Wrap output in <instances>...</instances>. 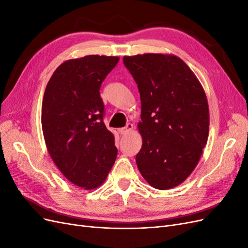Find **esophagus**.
<instances>
[{
  "mask_svg": "<svg viewBox=\"0 0 248 248\" xmlns=\"http://www.w3.org/2000/svg\"><path fill=\"white\" fill-rule=\"evenodd\" d=\"M132 129H133V124L128 123V124H126V126L124 127V128L119 129V132L121 133V134H127V133H129Z\"/></svg>",
  "mask_w": 248,
  "mask_h": 248,
  "instance_id": "34e87169",
  "label": "esophagus"
}]
</instances>
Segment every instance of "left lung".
<instances>
[{
	"label": "left lung",
	"instance_id": "obj_1",
	"mask_svg": "<svg viewBox=\"0 0 248 248\" xmlns=\"http://www.w3.org/2000/svg\"><path fill=\"white\" fill-rule=\"evenodd\" d=\"M141 103L139 170L154 188L184 182L196 169L209 136L206 93L183 60L174 55L125 56Z\"/></svg>",
	"mask_w": 248,
	"mask_h": 248
}]
</instances>
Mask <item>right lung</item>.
<instances>
[{
  "label": "right lung",
  "mask_w": 248,
  "mask_h": 248,
  "mask_svg": "<svg viewBox=\"0 0 248 248\" xmlns=\"http://www.w3.org/2000/svg\"><path fill=\"white\" fill-rule=\"evenodd\" d=\"M118 57L91 55L65 61L44 91L41 124L47 151L60 171L85 189L99 187L114 166L115 137L103 122L100 87Z\"/></svg>",
  "instance_id": "add662e5"
}]
</instances>
